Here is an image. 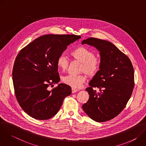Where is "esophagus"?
I'll return each mask as SVG.
<instances>
[{
  "instance_id": "1",
  "label": "esophagus",
  "mask_w": 146,
  "mask_h": 146,
  "mask_svg": "<svg viewBox=\"0 0 146 146\" xmlns=\"http://www.w3.org/2000/svg\"><path fill=\"white\" fill-rule=\"evenodd\" d=\"M78 91V90L77 89H76V88H72V92L73 94H74L75 92H77Z\"/></svg>"
}]
</instances>
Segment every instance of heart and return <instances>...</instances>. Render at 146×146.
I'll list each match as a JSON object with an SVG mask.
<instances>
[{
    "label": "heart",
    "instance_id": "heart-1",
    "mask_svg": "<svg viewBox=\"0 0 146 146\" xmlns=\"http://www.w3.org/2000/svg\"><path fill=\"white\" fill-rule=\"evenodd\" d=\"M71 56L76 60L82 63L81 70L90 76L95 75L99 70L100 60L95 58V53L85 47H80L70 52ZM58 68L62 71H65L68 66V60L64 55H60L57 59ZM86 77L83 75L70 74L62 78L65 84L72 88L80 87L84 82Z\"/></svg>",
    "mask_w": 146,
    "mask_h": 146
}]
</instances>
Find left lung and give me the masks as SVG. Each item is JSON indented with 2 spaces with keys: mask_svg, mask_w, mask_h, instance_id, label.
Instances as JSON below:
<instances>
[{
  "mask_svg": "<svg viewBox=\"0 0 146 146\" xmlns=\"http://www.w3.org/2000/svg\"><path fill=\"white\" fill-rule=\"evenodd\" d=\"M95 47L100 56V66L86 89L90 98L82 108L96 122L117 116L125 107L134 87L133 68L129 58L107 40L90 37L82 41ZM99 88V93L93 90Z\"/></svg>",
  "mask_w": 146,
  "mask_h": 146,
  "instance_id": "left-lung-1",
  "label": "left lung"
}]
</instances>
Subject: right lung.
Returning a JSON list of instances; mask_svg holds the SVG:
<instances>
[{
    "label": "right lung",
    "instance_id": "1",
    "mask_svg": "<svg viewBox=\"0 0 146 146\" xmlns=\"http://www.w3.org/2000/svg\"><path fill=\"white\" fill-rule=\"evenodd\" d=\"M80 38L74 35H43L18 54L12 73L15 95L20 106L29 116L39 120L50 119L71 94L70 87L64 83L51 91L48 87L60 81L58 58L68 46Z\"/></svg>",
    "mask_w": 146,
    "mask_h": 146
}]
</instances>
